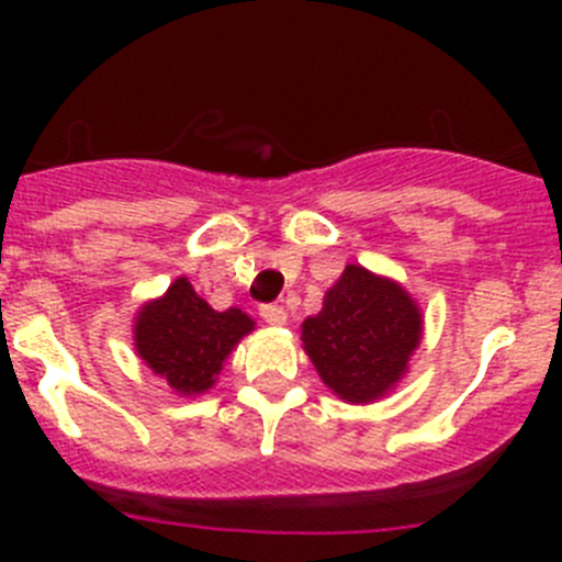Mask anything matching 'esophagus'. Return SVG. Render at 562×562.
<instances>
[{
	"label": "esophagus",
	"instance_id": "34e87169",
	"mask_svg": "<svg viewBox=\"0 0 562 562\" xmlns=\"http://www.w3.org/2000/svg\"><path fill=\"white\" fill-rule=\"evenodd\" d=\"M260 317H263L269 326H285L288 313L282 304H263V307H260Z\"/></svg>",
	"mask_w": 562,
	"mask_h": 562
}]
</instances>
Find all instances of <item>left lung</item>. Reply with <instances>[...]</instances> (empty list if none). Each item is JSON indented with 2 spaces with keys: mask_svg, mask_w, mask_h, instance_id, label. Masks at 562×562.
<instances>
[{
  "mask_svg": "<svg viewBox=\"0 0 562 562\" xmlns=\"http://www.w3.org/2000/svg\"><path fill=\"white\" fill-rule=\"evenodd\" d=\"M422 328V310L400 282L350 263L323 296L321 313L302 323V342L339 400L367 405L402 381Z\"/></svg>",
  "mask_w": 562,
  "mask_h": 562,
  "instance_id": "1",
  "label": "left lung"
}]
</instances>
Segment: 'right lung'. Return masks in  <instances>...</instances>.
<instances>
[{
  "mask_svg": "<svg viewBox=\"0 0 562 562\" xmlns=\"http://www.w3.org/2000/svg\"><path fill=\"white\" fill-rule=\"evenodd\" d=\"M252 328L255 321L239 307L217 313L179 277L166 296L138 310L133 334L144 364L176 394L192 396L214 386L231 350Z\"/></svg>",
  "mask_w": 562,
  "mask_h": 562,
  "instance_id": "add662e5",
  "label": "right lung"
}]
</instances>
